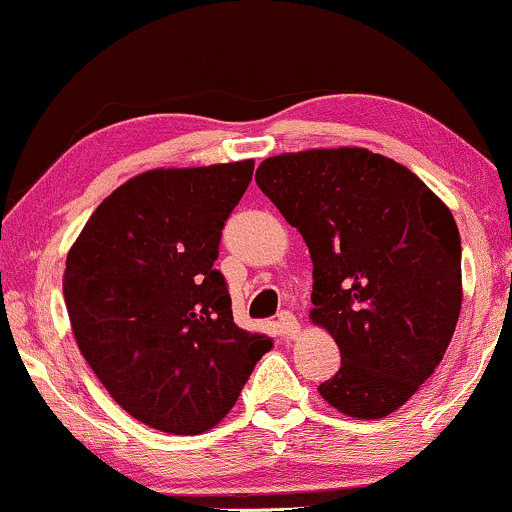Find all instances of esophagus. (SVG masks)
<instances>
[{"label":"esophagus","instance_id":"34e87169","mask_svg":"<svg viewBox=\"0 0 512 512\" xmlns=\"http://www.w3.org/2000/svg\"><path fill=\"white\" fill-rule=\"evenodd\" d=\"M278 326H280L282 338L294 340L299 333H302V326H299V321H297V318H294V314H290V311H280Z\"/></svg>","mask_w":512,"mask_h":512}]
</instances>
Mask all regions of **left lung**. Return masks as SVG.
<instances>
[{"label":"left lung","mask_w":512,"mask_h":512,"mask_svg":"<svg viewBox=\"0 0 512 512\" xmlns=\"http://www.w3.org/2000/svg\"><path fill=\"white\" fill-rule=\"evenodd\" d=\"M256 184L314 261L309 318L342 357L321 398L354 419L400 410L441 364L460 318L450 208L405 165L357 146L273 155Z\"/></svg>","instance_id":"8db88e82"}]
</instances>
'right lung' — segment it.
Wrapping results in <instances>:
<instances>
[{"mask_svg":"<svg viewBox=\"0 0 512 512\" xmlns=\"http://www.w3.org/2000/svg\"><path fill=\"white\" fill-rule=\"evenodd\" d=\"M251 174L254 160L136 174L93 210L66 254L78 350L114 402L150 429L196 436L218 426L273 347L234 323L213 268Z\"/></svg>","mask_w":512,"mask_h":512,"instance_id":"add662e5","label":"right lung"}]
</instances>
